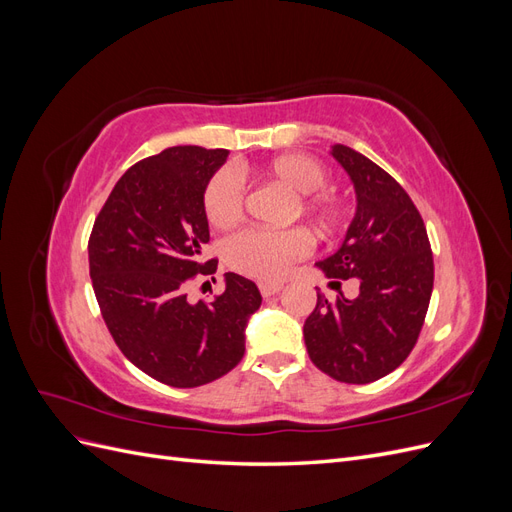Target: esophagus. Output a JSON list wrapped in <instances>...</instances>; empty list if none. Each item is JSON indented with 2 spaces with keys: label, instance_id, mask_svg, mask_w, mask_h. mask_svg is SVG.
<instances>
[{
  "label": "esophagus",
  "instance_id": "34e87169",
  "mask_svg": "<svg viewBox=\"0 0 512 512\" xmlns=\"http://www.w3.org/2000/svg\"><path fill=\"white\" fill-rule=\"evenodd\" d=\"M258 288H260V292H262V297H273V294H277L280 292L282 288H284V284H277V282H260L258 284Z\"/></svg>",
  "mask_w": 512,
  "mask_h": 512
}]
</instances>
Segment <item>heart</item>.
I'll return each mask as SVG.
<instances>
[{
    "label": "heart",
    "mask_w": 512,
    "mask_h": 512,
    "mask_svg": "<svg viewBox=\"0 0 512 512\" xmlns=\"http://www.w3.org/2000/svg\"><path fill=\"white\" fill-rule=\"evenodd\" d=\"M262 177L277 183L292 194L286 215H312L322 228H335L344 220V207L327 192H318L327 185L329 173L318 160L299 153H288L260 168ZM243 183L230 168L215 173L203 192V209L215 228H230L243 218ZM309 235L301 228L262 230L250 228L230 237L224 243L226 265L241 275L260 282H280L297 260L309 252Z\"/></svg>",
    "instance_id": "obj_1"
}]
</instances>
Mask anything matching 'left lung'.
<instances>
[{"label": "left lung", "mask_w": 512, "mask_h": 512, "mask_svg": "<svg viewBox=\"0 0 512 512\" xmlns=\"http://www.w3.org/2000/svg\"><path fill=\"white\" fill-rule=\"evenodd\" d=\"M356 192V213L339 250L316 262L331 286L359 284V294L335 303L318 292L303 324L312 363L348 384H369L391 374L412 352L433 290L427 228L401 185L363 153L333 145ZM318 290V288H316Z\"/></svg>", "instance_id": "obj_1"}]
</instances>
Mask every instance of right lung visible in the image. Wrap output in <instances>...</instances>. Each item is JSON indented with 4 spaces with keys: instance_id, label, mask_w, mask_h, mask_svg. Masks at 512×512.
Instances as JSON below:
<instances>
[{
    "instance_id": "add662e5",
    "label": "right lung",
    "mask_w": 512,
    "mask_h": 512,
    "mask_svg": "<svg viewBox=\"0 0 512 512\" xmlns=\"http://www.w3.org/2000/svg\"><path fill=\"white\" fill-rule=\"evenodd\" d=\"M226 158V149L183 145L136 162L106 198L87 245L91 284L115 344L175 389L237 367L247 320L262 303L258 286L237 273L224 275L226 288L211 303H190L185 294L194 277L218 269L215 258L200 260L209 241L203 192Z\"/></svg>"
}]
</instances>
